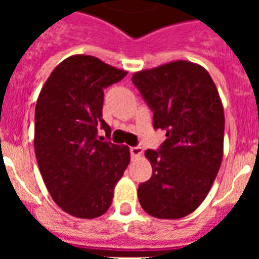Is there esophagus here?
<instances>
[{
  "mask_svg": "<svg viewBox=\"0 0 259 259\" xmlns=\"http://www.w3.org/2000/svg\"><path fill=\"white\" fill-rule=\"evenodd\" d=\"M130 154H132V157L133 158L140 157L142 154V148H140V146H132V148H130Z\"/></svg>",
  "mask_w": 259,
  "mask_h": 259,
  "instance_id": "obj_1",
  "label": "esophagus"
}]
</instances>
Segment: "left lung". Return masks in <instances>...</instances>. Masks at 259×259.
I'll return each instance as SVG.
<instances>
[{
    "instance_id": "left-lung-1",
    "label": "left lung",
    "mask_w": 259,
    "mask_h": 259,
    "mask_svg": "<svg viewBox=\"0 0 259 259\" xmlns=\"http://www.w3.org/2000/svg\"><path fill=\"white\" fill-rule=\"evenodd\" d=\"M132 82L153 111V127L166 137L160 149L145 152L153 172L138 185L140 204L158 219L187 217L208 195L223 158L217 86L205 68L187 60L138 71Z\"/></svg>"
}]
</instances>
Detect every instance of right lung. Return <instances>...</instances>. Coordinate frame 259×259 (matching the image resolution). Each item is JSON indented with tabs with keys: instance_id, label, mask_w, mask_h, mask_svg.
Listing matches in <instances>:
<instances>
[{
	"instance_id": "add662e5",
	"label": "right lung",
	"mask_w": 259,
	"mask_h": 259,
	"mask_svg": "<svg viewBox=\"0 0 259 259\" xmlns=\"http://www.w3.org/2000/svg\"><path fill=\"white\" fill-rule=\"evenodd\" d=\"M126 71L90 55L64 59L44 83L34 110V153L55 203L82 219L103 215L130 162L126 145L99 137L111 129L102 118L103 90Z\"/></svg>"
}]
</instances>
